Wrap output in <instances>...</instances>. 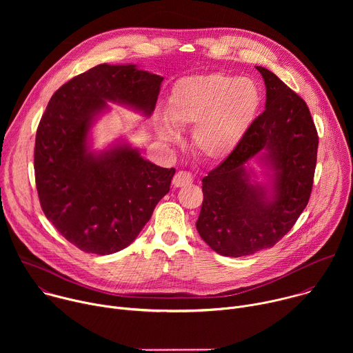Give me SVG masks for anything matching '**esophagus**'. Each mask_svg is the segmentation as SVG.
I'll return each mask as SVG.
<instances>
[{
    "label": "esophagus",
    "mask_w": 353,
    "mask_h": 353,
    "mask_svg": "<svg viewBox=\"0 0 353 353\" xmlns=\"http://www.w3.org/2000/svg\"><path fill=\"white\" fill-rule=\"evenodd\" d=\"M192 183V176L188 172H179L176 173V176L173 177V185L174 187H184L187 184Z\"/></svg>",
    "instance_id": "34e87169"
}]
</instances>
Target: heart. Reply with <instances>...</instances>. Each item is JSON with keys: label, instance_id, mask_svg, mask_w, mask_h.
I'll use <instances>...</instances> for the list:
<instances>
[{"label": "heart", "instance_id": "heart-1", "mask_svg": "<svg viewBox=\"0 0 353 353\" xmlns=\"http://www.w3.org/2000/svg\"><path fill=\"white\" fill-rule=\"evenodd\" d=\"M261 108L254 81L223 72L187 77L176 82L169 97V117L159 121V135L177 141V127H192V142L208 159L229 157L245 137Z\"/></svg>", "mask_w": 353, "mask_h": 353}]
</instances>
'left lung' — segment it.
I'll return each instance as SVG.
<instances>
[{
	"instance_id": "1",
	"label": "left lung",
	"mask_w": 353,
	"mask_h": 353,
	"mask_svg": "<svg viewBox=\"0 0 353 353\" xmlns=\"http://www.w3.org/2000/svg\"><path fill=\"white\" fill-rule=\"evenodd\" d=\"M257 70L265 82V110L203 179L204 201L195 223L201 239L226 257L275 245L306 208L313 188L319 135L310 110L274 72ZM251 160L272 172H266L268 188L250 180Z\"/></svg>"
}]
</instances>
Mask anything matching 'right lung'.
Here are the masks:
<instances>
[{
    "label": "right lung",
    "mask_w": 353,
    "mask_h": 353,
    "mask_svg": "<svg viewBox=\"0 0 353 353\" xmlns=\"http://www.w3.org/2000/svg\"><path fill=\"white\" fill-rule=\"evenodd\" d=\"M163 77L134 64H100L74 77L50 99L37 127L34 179L46 218L85 253L113 254L130 245L176 170L143 159L130 143L89 150V131L114 102L152 114Z\"/></svg>",
    "instance_id": "right-lung-1"
}]
</instances>
